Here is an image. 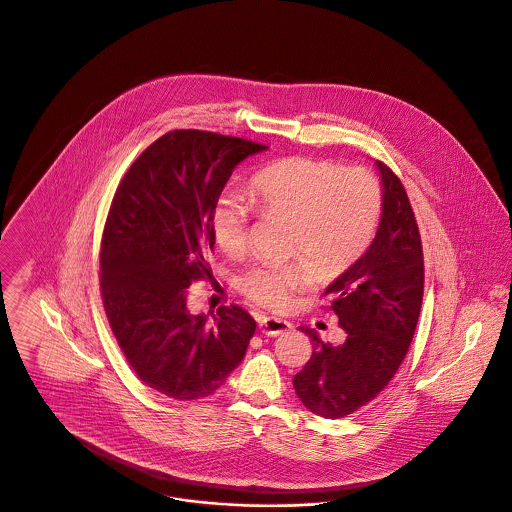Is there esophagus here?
<instances>
[{"label": "esophagus", "instance_id": "1", "mask_svg": "<svg viewBox=\"0 0 512 512\" xmlns=\"http://www.w3.org/2000/svg\"><path fill=\"white\" fill-rule=\"evenodd\" d=\"M259 329L263 335L278 337V335L288 333L292 329V325H290V321L278 319V317H259Z\"/></svg>", "mask_w": 512, "mask_h": 512}]
</instances>
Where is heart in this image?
Listing matches in <instances>:
<instances>
[{
	"label": "heart",
	"instance_id": "obj_1",
	"mask_svg": "<svg viewBox=\"0 0 512 512\" xmlns=\"http://www.w3.org/2000/svg\"><path fill=\"white\" fill-rule=\"evenodd\" d=\"M247 198L255 210L290 220L288 251L300 253L288 261L255 263L237 280L251 302L275 312L288 310L317 271L335 278L351 269L370 247L382 214V189L368 169H339L329 159L306 156L276 159L259 169L249 179ZM249 216L251 207L241 197L216 200L212 236L228 257L247 249Z\"/></svg>",
	"mask_w": 512,
	"mask_h": 512
}]
</instances>
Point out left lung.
Returning a JSON list of instances; mask_svg holds the SVG:
<instances>
[{
	"label": "left lung",
	"instance_id": "obj_1",
	"mask_svg": "<svg viewBox=\"0 0 512 512\" xmlns=\"http://www.w3.org/2000/svg\"><path fill=\"white\" fill-rule=\"evenodd\" d=\"M378 169L384 202L376 237L323 292L347 339L333 347L306 329L314 353L292 380L300 401L325 419L351 415L390 384L423 304L425 261L415 212L394 171L382 161Z\"/></svg>",
	"mask_w": 512,
	"mask_h": 512
}]
</instances>
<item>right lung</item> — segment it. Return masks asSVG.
Returning <instances> with one entry per match:
<instances>
[{"mask_svg":"<svg viewBox=\"0 0 512 512\" xmlns=\"http://www.w3.org/2000/svg\"><path fill=\"white\" fill-rule=\"evenodd\" d=\"M267 146L206 130H171L118 183L101 237L103 308L138 378L177 401L214 394L241 362L255 319L236 304L187 310V288L212 278L210 216L239 161Z\"/></svg>","mask_w":512,"mask_h":512,"instance_id":"add662e5","label":"right lung"}]
</instances>
